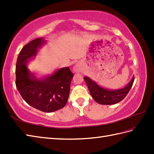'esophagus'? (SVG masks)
I'll list each match as a JSON object with an SVG mask.
<instances>
[{
  "mask_svg": "<svg viewBox=\"0 0 154 154\" xmlns=\"http://www.w3.org/2000/svg\"><path fill=\"white\" fill-rule=\"evenodd\" d=\"M80 69H81V68H80V66L79 65H75L73 67V71L76 72V73L77 72H79Z\"/></svg>",
  "mask_w": 154,
  "mask_h": 154,
  "instance_id": "esophagus-1",
  "label": "esophagus"
}]
</instances>
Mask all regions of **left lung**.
<instances>
[{"mask_svg": "<svg viewBox=\"0 0 154 154\" xmlns=\"http://www.w3.org/2000/svg\"><path fill=\"white\" fill-rule=\"evenodd\" d=\"M84 79L87 85L91 96L97 103L100 104L110 105L120 102L125 98L132 86L134 81V75L125 87L115 90L102 87L88 77H84Z\"/></svg>", "mask_w": 154, "mask_h": 154, "instance_id": "left-lung-1", "label": "left lung"}]
</instances>
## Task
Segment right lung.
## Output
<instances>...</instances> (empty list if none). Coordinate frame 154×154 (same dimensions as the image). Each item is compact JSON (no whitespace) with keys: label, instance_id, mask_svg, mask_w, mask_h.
Returning <instances> with one entry per match:
<instances>
[{"label":"right lung","instance_id":"obj_1","mask_svg":"<svg viewBox=\"0 0 154 154\" xmlns=\"http://www.w3.org/2000/svg\"><path fill=\"white\" fill-rule=\"evenodd\" d=\"M46 43L44 38L35 39L22 48L16 61V86L29 105L45 112L63 108L67 103L73 74L69 67L57 69L51 75L37 78L28 69V62Z\"/></svg>","mask_w":154,"mask_h":154}]
</instances>
